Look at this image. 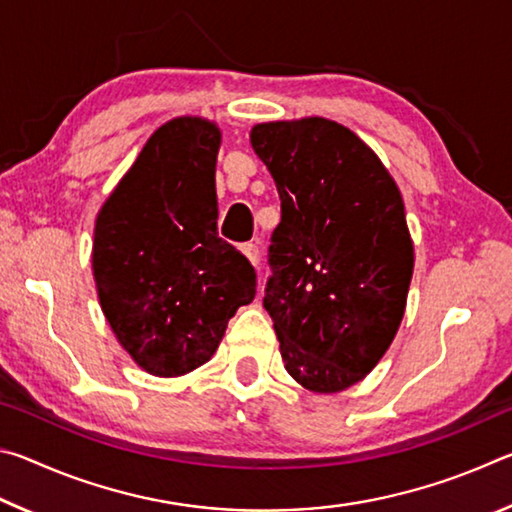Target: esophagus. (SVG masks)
Instances as JSON below:
<instances>
[{
	"instance_id": "34e87169",
	"label": "esophagus",
	"mask_w": 512,
	"mask_h": 512,
	"mask_svg": "<svg viewBox=\"0 0 512 512\" xmlns=\"http://www.w3.org/2000/svg\"><path fill=\"white\" fill-rule=\"evenodd\" d=\"M241 253H244V255L250 259V264H253V266H259V246H257V244H253V241H250V244H244V246H241Z\"/></svg>"
}]
</instances>
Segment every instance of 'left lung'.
I'll return each mask as SVG.
<instances>
[{
  "mask_svg": "<svg viewBox=\"0 0 512 512\" xmlns=\"http://www.w3.org/2000/svg\"><path fill=\"white\" fill-rule=\"evenodd\" d=\"M250 142L280 194L264 307L284 368L309 391H345L377 366L402 323L413 275L402 194L336 121H271Z\"/></svg>",
  "mask_w": 512,
  "mask_h": 512,
  "instance_id": "left-lung-1",
  "label": "left lung"
}]
</instances>
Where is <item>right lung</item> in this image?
Segmentation results:
<instances>
[{
  "label": "right lung",
  "mask_w": 512,
  "mask_h": 512,
  "mask_svg": "<svg viewBox=\"0 0 512 512\" xmlns=\"http://www.w3.org/2000/svg\"><path fill=\"white\" fill-rule=\"evenodd\" d=\"M219 144V128L205 119L164 124L94 225L103 314L137 366L158 377L210 361L228 320L255 298L253 264L216 230Z\"/></svg>",
  "instance_id": "add662e5"
}]
</instances>
